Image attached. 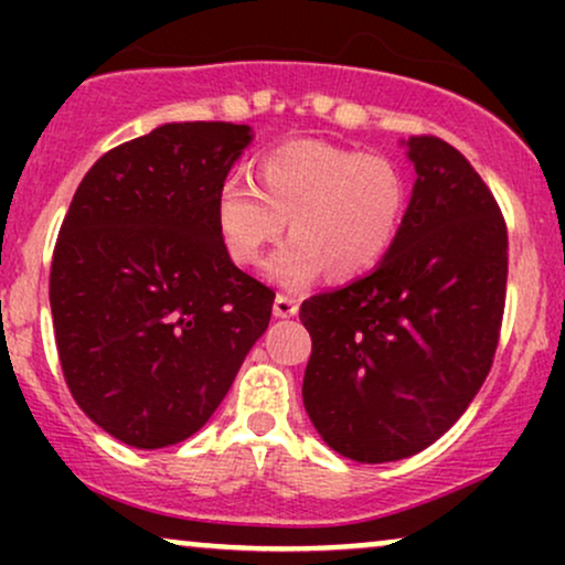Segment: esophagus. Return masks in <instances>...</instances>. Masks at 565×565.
I'll list each match as a JSON object with an SVG mask.
<instances>
[{
  "mask_svg": "<svg viewBox=\"0 0 565 565\" xmlns=\"http://www.w3.org/2000/svg\"><path fill=\"white\" fill-rule=\"evenodd\" d=\"M297 313V300H291L287 295H276L274 300V316L276 319H291Z\"/></svg>",
  "mask_w": 565,
  "mask_h": 565,
  "instance_id": "obj_1",
  "label": "esophagus"
}]
</instances>
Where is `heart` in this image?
<instances>
[{
    "label": "heart",
    "instance_id": "heart-1",
    "mask_svg": "<svg viewBox=\"0 0 565 565\" xmlns=\"http://www.w3.org/2000/svg\"><path fill=\"white\" fill-rule=\"evenodd\" d=\"M408 178L385 153H361L327 140H289L257 159V185L244 174L220 183L215 215L225 249L257 265L287 228L291 238L268 260L287 289L372 270L404 228Z\"/></svg>",
    "mask_w": 565,
    "mask_h": 565
}]
</instances>
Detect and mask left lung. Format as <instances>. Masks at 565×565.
I'll return each instance as SVG.
<instances>
[{
    "label": "left lung",
    "mask_w": 565,
    "mask_h": 565,
    "mask_svg": "<svg viewBox=\"0 0 565 565\" xmlns=\"http://www.w3.org/2000/svg\"><path fill=\"white\" fill-rule=\"evenodd\" d=\"M414 164L404 228L377 268L302 302L313 350L302 404L329 449L380 465L427 449L481 391L508 287V228L449 142L401 140Z\"/></svg>",
    "instance_id": "8db88e82"
}]
</instances>
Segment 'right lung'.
<instances>
[{"instance_id": "1", "label": "right lung", "mask_w": 565, "mask_h": 565, "mask_svg": "<svg viewBox=\"0 0 565 565\" xmlns=\"http://www.w3.org/2000/svg\"><path fill=\"white\" fill-rule=\"evenodd\" d=\"M255 132L172 121L84 174L57 236L50 308L63 374L97 427L164 449L206 425L270 321L233 265L215 201Z\"/></svg>"}]
</instances>
